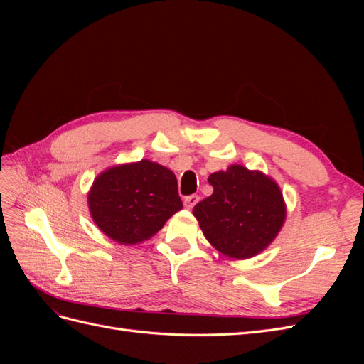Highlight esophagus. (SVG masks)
I'll return each instance as SVG.
<instances>
[{"mask_svg": "<svg viewBox=\"0 0 364 364\" xmlns=\"http://www.w3.org/2000/svg\"><path fill=\"white\" fill-rule=\"evenodd\" d=\"M199 202V196L197 194H191V196H186L185 199H183V206L186 208V209H193V206Z\"/></svg>", "mask_w": 364, "mask_h": 364, "instance_id": "34e87169", "label": "esophagus"}]
</instances>
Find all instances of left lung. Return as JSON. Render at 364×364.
I'll return each instance as SVG.
<instances>
[{
  "label": "left lung",
  "instance_id": "left-lung-1",
  "mask_svg": "<svg viewBox=\"0 0 364 364\" xmlns=\"http://www.w3.org/2000/svg\"><path fill=\"white\" fill-rule=\"evenodd\" d=\"M214 193L193 209L203 235L218 252L245 259L266 249L285 220L277 182L259 171L230 165L209 176Z\"/></svg>",
  "mask_w": 364,
  "mask_h": 364
}]
</instances>
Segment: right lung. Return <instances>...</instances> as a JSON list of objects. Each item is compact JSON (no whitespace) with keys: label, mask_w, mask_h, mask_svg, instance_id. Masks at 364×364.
Instances as JSON below:
<instances>
[{"label":"right lung","mask_w":364,"mask_h":364,"mask_svg":"<svg viewBox=\"0 0 364 364\" xmlns=\"http://www.w3.org/2000/svg\"><path fill=\"white\" fill-rule=\"evenodd\" d=\"M87 203L95 225L119 245L149 240L182 209L173 171L147 159L103 171Z\"/></svg>","instance_id":"1"}]
</instances>
